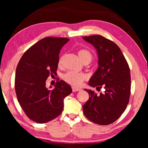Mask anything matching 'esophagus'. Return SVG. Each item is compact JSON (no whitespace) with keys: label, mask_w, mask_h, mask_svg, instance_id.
<instances>
[{"label":"esophagus","mask_w":148,"mask_h":148,"mask_svg":"<svg viewBox=\"0 0 148 148\" xmlns=\"http://www.w3.org/2000/svg\"><path fill=\"white\" fill-rule=\"evenodd\" d=\"M81 89L79 88H77L75 86H72V92H78V91H80Z\"/></svg>","instance_id":"obj_1"}]
</instances>
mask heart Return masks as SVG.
Instances as JSON below:
<instances>
[{"mask_svg": "<svg viewBox=\"0 0 148 148\" xmlns=\"http://www.w3.org/2000/svg\"><path fill=\"white\" fill-rule=\"evenodd\" d=\"M78 55L81 60L84 58H90L91 59L92 58V53L87 49H83L79 50L78 51ZM85 77L86 76L84 74L76 71H69L64 76V79L66 82L77 86L81 85Z\"/></svg>", "mask_w": 148, "mask_h": 148, "instance_id": "obj_1", "label": "heart"}]
</instances>
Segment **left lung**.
<instances>
[{"instance_id": "left-lung-1", "label": "left lung", "mask_w": 148, "mask_h": 148, "mask_svg": "<svg viewBox=\"0 0 148 148\" xmlns=\"http://www.w3.org/2000/svg\"><path fill=\"white\" fill-rule=\"evenodd\" d=\"M97 51L99 67L88 85L104 92L97 95L89 89V99L83 106L86 117L95 123L107 125L123 113L129 102L131 79L129 66L120 48L101 36L83 37Z\"/></svg>"}]
</instances>
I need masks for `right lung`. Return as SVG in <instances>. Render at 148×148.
<instances>
[{
  "label": "right lung",
  "instance_id": "add662e5",
  "mask_svg": "<svg viewBox=\"0 0 148 148\" xmlns=\"http://www.w3.org/2000/svg\"><path fill=\"white\" fill-rule=\"evenodd\" d=\"M67 38L48 37L31 46L21 56L16 69L15 91L18 102L32 120L45 123L57 117L64 109V100L72 92L64 81L52 90L46 86L50 74H56L62 48Z\"/></svg>",
  "mask_w": 148,
  "mask_h": 148
}]
</instances>
